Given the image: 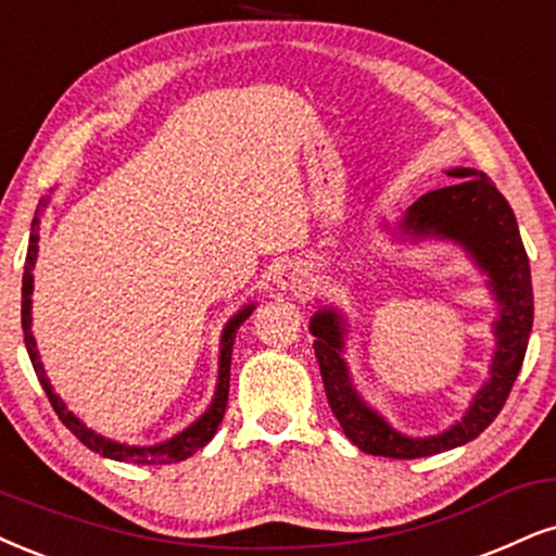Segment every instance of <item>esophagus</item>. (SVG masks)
Listing matches in <instances>:
<instances>
[{
    "label": "esophagus",
    "mask_w": 556,
    "mask_h": 556,
    "mask_svg": "<svg viewBox=\"0 0 556 556\" xmlns=\"http://www.w3.org/2000/svg\"><path fill=\"white\" fill-rule=\"evenodd\" d=\"M278 286L280 289H296L299 286V270L291 265L278 267Z\"/></svg>",
    "instance_id": "esophagus-1"
}]
</instances>
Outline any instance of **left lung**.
<instances>
[{
	"label": "left lung",
	"mask_w": 556,
	"mask_h": 556,
	"mask_svg": "<svg viewBox=\"0 0 556 556\" xmlns=\"http://www.w3.org/2000/svg\"><path fill=\"white\" fill-rule=\"evenodd\" d=\"M448 175L454 182L417 198L402 226L409 235L456 239L477 257L479 267L490 273L500 304V319L495 321L497 351L490 381L475 396L467 417L454 428L433 438H407L389 428L387 420L355 394L345 361L340 358L345 327L340 325L338 314L330 309L314 314V355L319 361L327 402L342 425V433L371 456L420 458L469 443L500 415L529 348L533 325L531 267L513 208L495 182L479 169L456 167Z\"/></svg>",
	"instance_id": "1"
}]
</instances>
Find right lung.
<instances>
[{
	"instance_id": "obj_1",
	"label": "right lung",
	"mask_w": 556,
	"mask_h": 556,
	"mask_svg": "<svg viewBox=\"0 0 556 556\" xmlns=\"http://www.w3.org/2000/svg\"><path fill=\"white\" fill-rule=\"evenodd\" d=\"M43 205L46 203L40 201V208H43ZM36 224H38V214H36V222H33V229H36ZM36 255H38V235H36V231H33L30 244H27L25 273H23V332H25L27 355H30L33 368H36V376H38L40 387H43L48 402H51L53 413L59 415V420L64 422L66 428L72 430V433L77 435L79 441L85 443L89 451H98V454L108 456V458H115V462L173 464V462H182V458L193 456L198 448H203V445L216 435L218 425H222V420H224L226 402H229L231 345H235V334L239 330V325H242V321L252 314V306H244V309L239 312L235 319H229V325H226L224 338H222V366H218V387H216V396H214V402H211L208 413H205L201 420L190 425L188 430H182L180 435H175L173 441H167V443L152 445V448H141V445H123V443L108 441V438L98 435V433H94V430H89L87 425L79 420V417H74L72 413H68L66 404L61 402V396L53 392L51 381L46 379L43 363H40V358H38L36 340H33V332H30V293H33V265H36Z\"/></svg>"
}]
</instances>
